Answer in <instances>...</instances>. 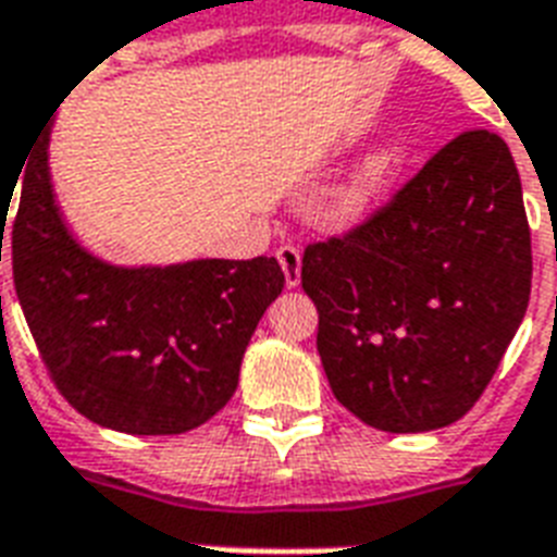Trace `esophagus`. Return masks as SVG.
I'll use <instances>...</instances> for the list:
<instances>
[{"mask_svg": "<svg viewBox=\"0 0 557 557\" xmlns=\"http://www.w3.org/2000/svg\"><path fill=\"white\" fill-rule=\"evenodd\" d=\"M277 262L280 269H283V274H286V286L295 288L297 283H300V265H304L300 248H295V245H280Z\"/></svg>", "mask_w": 557, "mask_h": 557, "instance_id": "obj_1", "label": "esophagus"}]
</instances>
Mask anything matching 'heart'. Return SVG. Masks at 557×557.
<instances>
[{
    "label": "heart",
    "instance_id": "heart-1",
    "mask_svg": "<svg viewBox=\"0 0 557 557\" xmlns=\"http://www.w3.org/2000/svg\"><path fill=\"white\" fill-rule=\"evenodd\" d=\"M401 168V150L393 144H384L379 150L367 152L349 176L332 190L330 216L338 225H358L370 216L384 190L389 187L393 176Z\"/></svg>",
    "mask_w": 557,
    "mask_h": 557
}]
</instances>
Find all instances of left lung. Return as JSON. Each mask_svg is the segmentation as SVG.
Returning a JSON list of instances; mask_svg holds the SVG:
<instances>
[{"label":"left lung","mask_w":557,"mask_h":557,"mask_svg":"<svg viewBox=\"0 0 557 557\" xmlns=\"http://www.w3.org/2000/svg\"><path fill=\"white\" fill-rule=\"evenodd\" d=\"M318 352L349 413L436 431L474 407L532 288V239L509 147L488 129L445 144L387 208L304 253Z\"/></svg>","instance_id":"8db88e82"}]
</instances>
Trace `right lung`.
<instances>
[{"label": "right lung", "instance_id": "right-lung-1", "mask_svg": "<svg viewBox=\"0 0 557 557\" xmlns=\"http://www.w3.org/2000/svg\"><path fill=\"white\" fill-rule=\"evenodd\" d=\"M48 141L51 124L22 161L11 260L16 297L57 389L112 431L170 436L199 428L234 396L245 347L283 292L277 260H100L57 205ZM4 208L11 205H0L2 222Z\"/></svg>", "mask_w": 557, "mask_h": 557}]
</instances>
